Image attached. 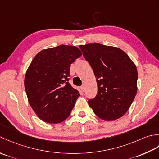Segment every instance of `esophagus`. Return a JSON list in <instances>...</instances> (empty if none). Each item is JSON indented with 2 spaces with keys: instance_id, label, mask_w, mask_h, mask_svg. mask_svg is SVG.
<instances>
[{
  "instance_id": "1",
  "label": "esophagus",
  "mask_w": 159,
  "mask_h": 159,
  "mask_svg": "<svg viewBox=\"0 0 159 159\" xmlns=\"http://www.w3.org/2000/svg\"><path fill=\"white\" fill-rule=\"evenodd\" d=\"M81 90H82V91H84V90H85V86L82 85V86H81Z\"/></svg>"
}]
</instances>
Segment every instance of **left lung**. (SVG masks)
Instances as JSON below:
<instances>
[{
	"label": "left lung",
	"mask_w": 159,
	"mask_h": 159,
	"mask_svg": "<svg viewBox=\"0 0 159 159\" xmlns=\"http://www.w3.org/2000/svg\"><path fill=\"white\" fill-rule=\"evenodd\" d=\"M84 58L98 83L95 98L89 99L95 114L105 121L121 117L128 111L137 91V69L120 48L102 44L80 45Z\"/></svg>",
	"instance_id": "left-lung-1"
}]
</instances>
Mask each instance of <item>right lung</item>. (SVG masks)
I'll return each mask as SVG.
<instances>
[{
    "label": "right lung",
    "mask_w": 159,
    "mask_h": 159,
    "mask_svg": "<svg viewBox=\"0 0 159 159\" xmlns=\"http://www.w3.org/2000/svg\"><path fill=\"white\" fill-rule=\"evenodd\" d=\"M82 56L78 48L60 45L34 57L25 77V88L32 109L49 124L63 121L72 111L80 93L69 81L70 64Z\"/></svg>",
    "instance_id": "right-lung-1"
}]
</instances>
